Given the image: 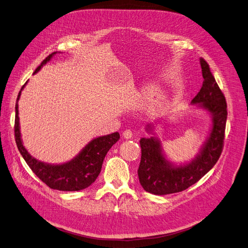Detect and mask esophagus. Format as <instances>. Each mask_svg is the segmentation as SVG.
Masks as SVG:
<instances>
[{
    "instance_id": "obj_1",
    "label": "esophagus",
    "mask_w": 248,
    "mask_h": 248,
    "mask_svg": "<svg viewBox=\"0 0 248 248\" xmlns=\"http://www.w3.org/2000/svg\"><path fill=\"white\" fill-rule=\"evenodd\" d=\"M123 137H124V139H126V140L131 139V138H133V131H131L130 129H125V130H124Z\"/></svg>"
}]
</instances>
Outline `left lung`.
<instances>
[{
	"instance_id": "obj_1",
	"label": "left lung",
	"mask_w": 248,
	"mask_h": 248,
	"mask_svg": "<svg viewBox=\"0 0 248 248\" xmlns=\"http://www.w3.org/2000/svg\"><path fill=\"white\" fill-rule=\"evenodd\" d=\"M203 82L201 91L191 101L193 108L205 110L211 121L208 135L200 152L189 161L175 163L164 153L162 143L155 136V129L163 124V118L147 124L145 131L150 138H141V158L138 174L147 192L164 195L183 191L205 175L218 160L223 146L227 118L225 97L212 76L208 63L200 59Z\"/></svg>"
}]
</instances>
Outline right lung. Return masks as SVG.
<instances>
[{"label":"right lung","mask_w":248,"mask_h":248,"mask_svg":"<svg viewBox=\"0 0 248 248\" xmlns=\"http://www.w3.org/2000/svg\"><path fill=\"white\" fill-rule=\"evenodd\" d=\"M61 52H55L47 56L37 68L34 74L40 72L44 65ZM28 81L21 89L16 103L15 137L16 143L22 156L30 169L48 187L62 191H78L89 187L98 176L103 162L109 148L120 139L119 133L93 139L82 150L71 160L62 163H47L32 156L24 146L19 118V100L22 91Z\"/></svg>","instance_id":"1"}]
</instances>
